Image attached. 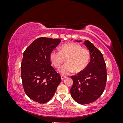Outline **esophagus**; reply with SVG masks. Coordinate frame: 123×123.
I'll return each mask as SVG.
<instances>
[{"label":"esophagus","mask_w":123,"mask_h":123,"mask_svg":"<svg viewBox=\"0 0 123 123\" xmlns=\"http://www.w3.org/2000/svg\"><path fill=\"white\" fill-rule=\"evenodd\" d=\"M66 76H64V75H62L61 76V79H62V80H64L65 79H66Z\"/></svg>","instance_id":"34e87169"}]
</instances>
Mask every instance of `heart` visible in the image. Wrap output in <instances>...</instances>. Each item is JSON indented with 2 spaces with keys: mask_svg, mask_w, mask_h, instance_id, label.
Instances as JSON below:
<instances>
[{
  "mask_svg": "<svg viewBox=\"0 0 123 123\" xmlns=\"http://www.w3.org/2000/svg\"><path fill=\"white\" fill-rule=\"evenodd\" d=\"M49 58L56 68H59L66 58V63L58 70V72L62 75H66L74 71L80 72L86 68L90 61V53L80 44L70 43L62 45L59 51H52Z\"/></svg>",
  "mask_w": 123,
  "mask_h": 123,
  "instance_id": "b5f03b06",
  "label": "heart"
}]
</instances>
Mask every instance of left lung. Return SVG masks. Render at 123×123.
Here are the masks:
<instances>
[{
  "label": "left lung",
  "instance_id": "8db88e82",
  "mask_svg": "<svg viewBox=\"0 0 123 123\" xmlns=\"http://www.w3.org/2000/svg\"><path fill=\"white\" fill-rule=\"evenodd\" d=\"M81 42V40H75ZM84 44L90 53L88 66L76 75L71 76L73 84L70 89L72 98L81 105L88 104L98 99L105 89L106 80V66L102 53L93 44L86 40Z\"/></svg>",
  "mask_w": 123,
  "mask_h": 123
}]
</instances>
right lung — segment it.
<instances>
[{"label": "right lung", "mask_w": 123, "mask_h": 123, "mask_svg": "<svg viewBox=\"0 0 123 123\" xmlns=\"http://www.w3.org/2000/svg\"><path fill=\"white\" fill-rule=\"evenodd\" d=\"M61 42L60 39L38 38L24 52L21 75L24 90L30 98L40 104L49 101L62 81L49 58Z\"/></svg>", "instance_id": "right-lung-1"}]
</instances>
